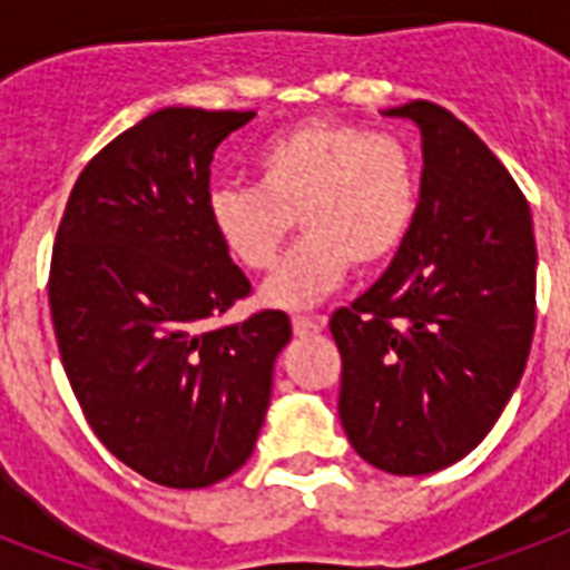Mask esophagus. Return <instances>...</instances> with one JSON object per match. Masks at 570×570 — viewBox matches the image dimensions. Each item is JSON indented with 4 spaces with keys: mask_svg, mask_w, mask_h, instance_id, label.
Returning a JSON list of instances; mask_svg holds the SVG:
<instances>
[{
    "mask_svg": "<svg viewBox=\"0 0 570 570\" xmlns=\"http://www.w3.org/2000/svg\"><path fill=\"white\" fill-rule=\"evenodd\" d=\"M295 336H316L325 331V318L322 316H293Z\"/></svg>",
    "mask_w": 570,
    "mask_h": 570,
    "instance_id": "1",
    "label": "esophagus"
}]
</instances>
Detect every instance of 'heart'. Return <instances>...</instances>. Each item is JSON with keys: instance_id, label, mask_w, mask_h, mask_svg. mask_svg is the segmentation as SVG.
Segmentation results:
<instances>
[{"instance_id": "obj_1", "label": "heart", "mask_w": 570, "mask_h": 570, "mask_svg": "<svg viewBox=\"0 0 570 570\" xmlns=\"http://www.w3.org/2000/svg\"><path fill=\"white\" fill-rule=\"evenodd\" d=\"M257 184L210 193V222L248 272L272 269L295 228L304 239L263 286L272 307L304 309L333 293L351 266L392 261L419 210V169L395 134L348 119H307L263 142Z\"/></svg>"}]
</instances>
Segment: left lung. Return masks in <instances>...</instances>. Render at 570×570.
I'll return each mask as SVG.
<instances>
[{"label":"left lung","mask_w":570,"mask_h":570,"mask_svg":"<svg viewBox=\"0 0 570 570\" xmlns=\"http://www.w3.org/2000/svg\"><path fill=\"white\" fill-rule=\"evenodd\" d=\"M386 117L421 128L419 210L331 333L348 442L410 478L474 451L515 392L535 331V237L524 193L451 110L419 99Z\"/></svg>","instance_id":"left-lung-1"}]
</instances>
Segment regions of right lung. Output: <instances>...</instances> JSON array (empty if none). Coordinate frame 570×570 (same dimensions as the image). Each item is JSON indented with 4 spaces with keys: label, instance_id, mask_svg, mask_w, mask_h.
I'll list each match as a JSON object with an SVG mask.
<instances>
[{
    "label": "right lung",
    "instance_id": "obj_1",
    "mask_svg": "<svg viewBox=\"0 0 570 570\" xmlns=\"http://www.w3.org/2000/svg\"><path fill=\"white\" fill-rule=\"evenodd\" d=\"M254 110L164 108L78 175L60 216L49 309L60 363L99 442L146 480L205 489L252 456L281 309L205 327L252 284L210 222V160Z\"/></svg>",
    "mask_w": 570,
    "mask_h": 570
}]
</instances>
